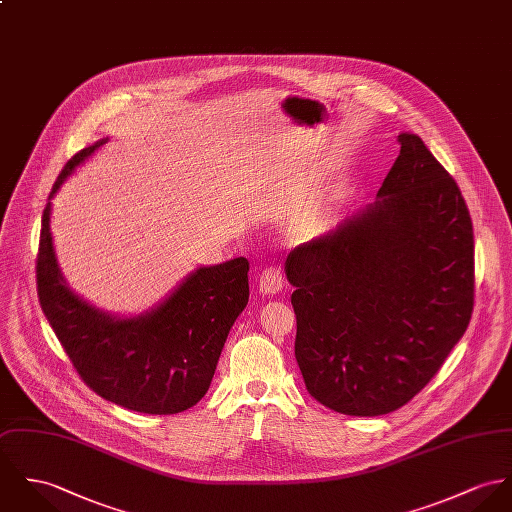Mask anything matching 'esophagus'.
Segmentation results:
<instances>
[{
  "mask_svg": "<svg viewBox=\"0 0 512 512\" xmlns=\"http://www.w3.org/2000/svg\"><path fill=\"white\" fill-rule=\"evenodd\" d=\"M258 287L262 295H276L283 289V276L276 266H268L262 270L258 278Z\"/></svg>",
  "mask_w": 512,
  "mask_h": 512,
  "instance_id": "34e87169",
  "label": "esophagus"
}]
</instances>
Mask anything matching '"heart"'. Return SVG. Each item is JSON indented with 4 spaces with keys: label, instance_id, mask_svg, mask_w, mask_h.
<instances>
[{
    "label": "heart",
    "instance_id": "b5f03b06",
    "mask_svg": "<svg viewBox=\"0 0 512 512\" xmlns=\"http://www.w3.org/2000/svg\"><path fill=\"white\" fill-rule=\"evenodd\" d=\"M323 223H325V213H323L321 209H311V211L305 213V217L297 223V227L293 229V233H295V236L303 238V236H307V234L321 229Z\"/></svg>",
    "mask_w": 512,
    "mask_h": 512
}]
</instances>
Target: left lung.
Segmentation results:
<instances>
[{
    "label": "left lung",
    "mask_w": 512,
    "mask_h": 512,
    "mask_svg": "<svg viewBox=\"0 0 512 512\" xmlns=\"http://www.w3.org/2000/svg\"><path fill=\"white\" fill-rule=\"evenodd\" d=\"M366 209L297 246L295 358L328 409L377 417L442 368L473 311V225L462 191L417 135Z\"/></svg>",
    "instance_id": "8db88e82"
}]
</instances>
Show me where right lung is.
<instances>
[{
    "label": "right lung",
    "instance_id": "right-lung-1",
    "mask_svg": "<svg viewBox=\"0 0 512 512\" xmlns=\"http://www.w3.org/2000/svg\"><path fill=\"white\" fill-rule=\"evenodd\" d=\"M107 139L70 158L48 199ZM248 260L191 272L162 303L139 317H115L78 297L62 278L50 201L37 256L41 309L66 356L99 397L146 415L182 413L207 393L229 330L248 303Z\"/></svg>",
    "mask_w": 512,
    "mask_h": 512
}]
</instances>
